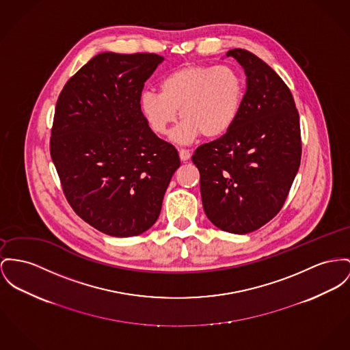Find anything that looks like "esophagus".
<instances>
[{"mask_svg":"<svg viewBox=\"0 0 350 350\" xmlns=\"http://www.w3.org/2000/svg\"><path fill=\"white\" fill-rule=\"evenodd\" d=\"M179 157H180V159H182L183 162H186V161H188V159L191 158V152H189L188 150H186V148H180V150H179Z\"/></svg>","mask_w":350,"mask_h":350,"instance_id":"esophagus-1","label":"esophagus"}]
</instances>
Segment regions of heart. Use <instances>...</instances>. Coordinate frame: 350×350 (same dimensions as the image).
Here are the masks:
<instances>
[{"instance_id":"obj_1","label":"heart","mask_w":350,"mask_h":350,"mask_svg":"<svg viewBox=\"0 0 350 350\" xmlns=\"http://www.w3.org/2000/svg\"><path fill=\"white\" fill-rule=\"evenodd\" d=\"M243 102L244 82L233 68L185 65L164 77L161 93L140 95V111L158 135L168 134L179 111L183 123L174 139L188 143L199 134L204 138L224 135L239 117Z\"/></svg>"}]
</instances>
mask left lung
<instances>
[{"label": "left lung", "instance_id": "obj_1", "mask_svg": "<svg viewBox=\"0 0 350 350\" xmlns=\"http://www.w3.org/2000/svg\"><path fill=\"white\" fill-rule=\"evenodd\" d=\"M244 68L240 114L220 138L199 146L203 207L226 232H254L282 208L301 161L300 117L289 88L261 58L244 49L227 53Z\"/></svg>", "mask_w": 350, "mask_h": 350}]
</instances>
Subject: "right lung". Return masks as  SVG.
Returning <instances> with one entry per match:
<instances>
[{
  "label": "right lung",
  "mask_w": 350,
  "mask_h": 350,
  "mask_svg": "<svg viewBox=\"0 0 350 350\" xmlns=\"http://www.w3.org/2000/svg\"><path fill=\"white\" fill-rule=\"evenodd\" d=\"M163 57L100 53L77 71L55 105L50 155L74 212L100 232L129 237L154 226L180 159L140 111Z\"/></svg>",
  "instance_id": "1"
}]
</instances>
